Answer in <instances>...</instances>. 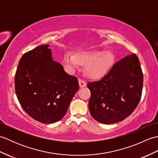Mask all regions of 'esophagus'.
<instances>
[{
    "label": "esophagus",
    "instance_id": "34e87169",
    "mask_svg": "<svg viewBox=\"0 0 158 158\" xmlns=\"http://www.w3.org/2000/svg\"><path fill=\"white\" fill-rule=\"evenodd\" d=\"M79 84L80 88H84V87L86 86L87 83H86V82L84 81V80H83V79H79Z\"/></svg>",
    "mask_w": 158,
    "mask_h": 158
}]
</instances>
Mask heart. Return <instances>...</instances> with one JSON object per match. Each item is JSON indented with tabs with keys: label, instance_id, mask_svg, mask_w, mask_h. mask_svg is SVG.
Here are the masks:
<instances>
[{
	"label": "heart",
	"instance_id": "obj_1",
	"mask_svg": "<svg viewBox=\"0 0 158 158\" xmlns=\"http://www.w3.org/2000/svg\"><path fill=\"white\" fill-rule=\"evenodd\" d=\"M64 60L72 69L78 68L80 65L86 66L87 75L91 78L97 79L106 73L113 61V56L111 52L104 50L81 52L77 53V55L66 52Z\"/></svg>",
	"mask_w": 158,
	"mask_h": 158
}]
</instances>
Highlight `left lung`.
I'll list each match as a JSON object with an SVG mask.
<instances>
[{"label": "left lung", "instance_id": "8db88e82", "mask_svg": "<svg viewBox=\"0 0 158 158\" xmlns=\"http://www.w3.org/2000/svg\"><path fill=\"white\" fill-rule=\"evenodd\" d=\"M143 74L138 56L132 53L116 62L98 81L89 82L90 115L100 123L110 124L126 119L141 98Z\"/></svg>", "mask_w": 158, "mask_h": 158}]
</instances>
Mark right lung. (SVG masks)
<instances>
[{
	"instance_id": "obj_1",
	"label": "right lung",
	"mask_w": 158,
	"mask_h": 158,
	"mask_svg": "<svg viewBox=\"0 0 158 158\" xmlns=\"http://www.w3.org/2000/svg\"><path fill=\"white\" fill-rule=\"evenodd\" d=\"M48 45L36 47L19 60L15 77L17 98L23 110L44 123L58 122L65 115L79 88L78 79L53 61Z\"/></svg>"
}]
</instances>
